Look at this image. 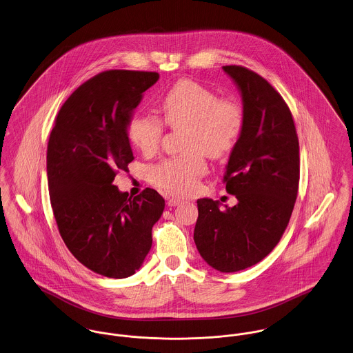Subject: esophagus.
Listing matches in <instances>:
<instances>
[{
    "label": "esophagus",
    "mask_w": 353,
    "mask_h": 353,
    "mask_svg": "<svg viewBox=\"0 0 353 353\" xmlns=\"http://www.w3.org/2000/svg\"><path fill=\"white\" fill-rule=\"evenodd\" d=\"M181 203H183V200L179 197H168V200H166V204L169 207H176V205H180Z\"/></svg>",
    "instance_id": "1"
}]
</instances>
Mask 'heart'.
Wrapping results in <instances>:
<instances>
[{"mask_svg":"<svg viewBox=\"0 0 353 353\" xmlns=\"http://www.w3.org/2000/svg\"><path fill=\"white\" fill-rule=\"evenodd\" d=\"M159 110L168 126L187 129L185 149L192 153L153 166L152 181L169 193L190 194L207 169L201 152L211 159L227 156L242 133L243 110L235 99H219L214 91L190 79L177 81L161 98ZM163 132L161 121L143 114H134L128 125L129 141L143 154L157 150Z\"/></svg>","mask_w":353,"mask_h":353,"instance_id":"heart-1","label":"heart"}]
</instances>
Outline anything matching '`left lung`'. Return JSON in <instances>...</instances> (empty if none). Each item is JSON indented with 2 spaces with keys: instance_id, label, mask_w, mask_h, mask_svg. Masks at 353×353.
Segmentation results:
<instances>
[{
  "instance_id": "8db88e82",
  "label": "left lung",
  "mask_w": 353,
  "mask_h": 353,
  "mask_svg": "<svg viewBox=\"0 0 353 353\" xmlns=\"http://www.w3.org/2000/svg\"><path fill=\"white\" fill-rule=\"evenodd\" d=\"M223 71L243 105L242 133L224 176L238 203L199 199L193 239L212 269L235 272L261 262L285 232L297 199L299 146L292 112L269 81L241 65Z\"/></svg>"
}]
</instances>
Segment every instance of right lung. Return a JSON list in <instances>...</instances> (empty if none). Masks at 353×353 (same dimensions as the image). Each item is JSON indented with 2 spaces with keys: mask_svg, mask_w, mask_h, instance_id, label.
<instances>
[{
  "mask_svg": "<svg viewBox=\"0 0 353 353\" xmlns=\"http://www.w3.org/2000/svg\"><path fill=\"white\" fill-rule=\"evenodd\" d=\"M157 72L111 70L83 83L57 114L47 150V176L59 232L87 269L128 278L142 266L165 200L146 188L129 197L112 184L129 170L128 125Z\"/></svg>",
  "mask_w": 353,
  "mask_h": 353,
  "instance_id": "add662e5",
  "label": "right lung"
}]
</instances>
